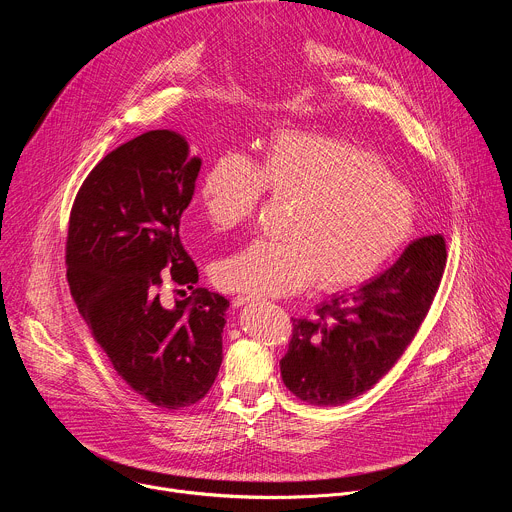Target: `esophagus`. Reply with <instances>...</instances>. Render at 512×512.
Wrapping results in <instances>:
<instances>
[{
	"label": "esophagus",
	"instance_id": "obj_1",
	"mask_svg": "<svg viewBox=\"0 0 512 512\" xmlns=\"http://www.w3.org/2000/svg\"><path fill=\"white\" fill-rule=\"evenodd\" d=\"M249 302H257V298L255 296H237V298H233V306L235 308H243Z\"/></svg>",
	"mask_w": 512,
	"mask_h": 512
}]
</instances>
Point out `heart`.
I'll return each mask as SVG.
<instances>
[{
  "label": "heart",
  "instance_id": "obj_1",
  "mask_svg": "<svg viewBox=\"0 0 512 512\" xmlns=\"http://www.w3.org/2000/svg\"><path fill=\"white\" fill-rule=\"evenodd\" d=\"M291 202L277 241L257 239L218 259L214 283L249 296H287L318 278L324 291L371 279L409 239V190L354 143L320 133L279 131L261 164L218 154L200 184L208 223L233 231L255 214L263 190Z\"/></svg>",
  "mask_w": 512,
  "mask_h": 512
}]
</instances>
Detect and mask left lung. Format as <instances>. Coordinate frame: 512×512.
<instances>
[{
  "label": "left lung",
  "mask_w": 512,
  "mask_h": 512,
  "mask_svg": "<svg viewBox=\"0 0 512 512\" xmlns=\"http://www.w3.org/2000/svg\"><path fill=\"white\" fill-rule=\"evenodd\" d=\"M442 235L415 239L352 294H334L316 318L294 320L281 358L285 387L312 405H342L385 377L417 334L446 267Z\"/></svg>",
  "instance_id": "8db88e82"
}]
</instances>
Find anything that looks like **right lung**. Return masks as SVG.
<instances>
[{"label": "right lung", "mask_w": 512, "mask_h": 512, "mask_svg": "<svg viewBox=\"0 0 512 512\" xmlns=\"http://www.w3.org/2000/svg\"><path fill=\"white\" fill-rule=\"evenodd\" d=\"M200 166L178 131L141 133L93 168L70 210V294L117 375L162 409L200 401L223 362L225 296L160 300L162 271L188 289L198 281L178 231Z\"/></svg>", "instance_id": "right-lung-1"}]
</instances>
